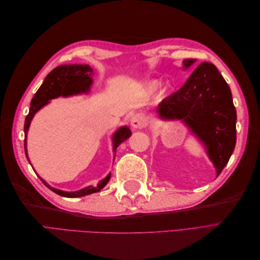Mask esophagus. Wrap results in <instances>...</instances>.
<instances>
[{"mask_svg": "<svg viewBox=\"0 0 260 260\" xmlns=\"http://www.w3.org/2000/svg\"><path fill=\"white\" fill-rule=\"evenodd\" d=\"M130 121L133 129H142L143 127H145V117L142 114L133 115Z\"/></svg>", "mask_w": 260, "mask_h": 260, "instance_id": "obj_1", "label": "esophagus"}]
</instances>
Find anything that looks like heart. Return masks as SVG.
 <instances>
[{
	"instance_id": "1",
	"label": "heart",
	"mask_w": 260,
	"mask_h": 260,
	"mask_svg": "<svg viewBox=\"0 0 260 260\" xmlns=\"http://www.w3.org/2000/svg\"><path fill=\"white\" fill-rule=\"evenodd\" d=\"M151 86H152V88H153V89H154V88H156V86H157V83H156V82H153V83H152V85H151Z\"/></svg>"
}]
</instances>
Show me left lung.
Returning <instances> with one entry per match:
<instances>
[{
  "mask_svg": "<svg viewBox=\"0 0 260 260\" xmlns=\"http://www.w3.org/2000/svg\"><path fill=\"white\" fill-rule=\"evenodd\" d=\"M194 62L184 59V68ZM157 112L165 119H182L188 125L205 144L219 176L237 142V111L229 85L216 66L200 64L182 88L161 101Z\"/></svg>",
  "mask_w": 260,
  "mask_h": 260,
  "instance_id": "8db88e82",
  "label": "left lung"
}]
</instances>
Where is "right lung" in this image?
<instances>
[{"instance_id": "1", "label": "right lung", "mask_w": 260, "mask_h": 260, "mask_svg": "<svg viewBox=\"0 0 260 260\" xmlns=\"http://www.w3.org/2000/svg\"><path fill=\"white\" fill-rule=\"evenodd\" d=\"M92 68L88 65H61L56 68H54L52 72L46 76L45 80L41 84L40 88L35 94L34 99L31 100L30 103V109L29 114L26 117L25 120V153L26 157L28 158L27 154V132L29 129V125L32 119L35 114L49 103V101L58 96H69L74 95V94H79L83 92H88L90 86L92 84ZM131 136V131L128 127H122L119 130L115 132L113 137V148L116 155V149L117 147L122 143L123 141L129 139ZM40 178V177H39ZM41 179V178H40ZM111 179V175H108L105 179L98 183L96 186H86L82 190L76 191V192H64L60 190H56L52 186H50L48 183L45 182L43 179H41L42 182L48 186L51 191L56 193L60 196H64V198H81V196L96 193L103 188L107 182Z\"/></svg>"}]
</instances>
